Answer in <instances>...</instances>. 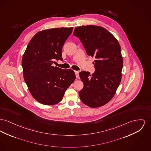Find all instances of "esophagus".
Here are the masks:
<instances>
[{
    "label": "esophagus",
    "mask_w": 151,
    "mask_h": 151,
    "mask_svg": "<svg viewBox=\"0 0 151 151\" xmlns=\"http://www.w3.org/2000/svg\"><path fill=\"white\" fill-rule=\"evenodd\" d=\"M75 75H76V78H79V72L78 71H75Z\"/></svg>",
    "instance_id": "obj_1"
}]
</instances>
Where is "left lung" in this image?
<instances>
[{
  "mask_svg": "<svg viewBox=\"0 0 151 151\" xmlns=\"http://www.w3.org/2000/svg\"><path fill=\"white\" fill-rule=\"evenodd\" d=\"M83 45L89 56L95 58L92 75L79 73L84 87L79 92L81 101L91 108L105 105L115 94L122 79L123 58L117 40L103 27L82 26L73 33Z\"/></svg>",
  "mask_w": 151,
  "mask_h": 151,
  "instance_id": "left-lung-1",
  "label": "left lung"
}]
</instances>
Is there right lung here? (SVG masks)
I'll return each instance as SVG.
<instances>
[{"instance_id":"obj_1","label":"right lung","mask_w":151,"mask_h":151,"mask_svg":"<svg viewBox=\"0 0 151 151\" xmlns=\"http://www.w3.org/2000/svg\"><path fill=\"white\" fill-rule=\"evenodd\" d=\"M72 30V27H62L39 31L31 39L23 56L24 81L33 98L42 104L59 103L75 80L73 70L52 66L55 60H63V46Z\"/></svg>"}]
</instances>
